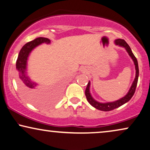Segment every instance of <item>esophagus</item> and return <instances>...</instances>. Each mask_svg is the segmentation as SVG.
<instances>
[{"label":"esophagus","instance_id":"34e87169","mask_svg":"<svg viewBox=\"0 0 150 150\" xmlns=\"http://www.w3.org/2000/svg\"><path fill=\"white\" fill-rule=\"evenodd\" d=\"M85 71H86V70H85V69H83V72H84V73H85Z\"/></svg>","mask_w":150,"mask_h":150}]
</instances>
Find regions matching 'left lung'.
<instances>
[{
	"mask_svg": "<svg viewBox=\"0 0 150 150\" xmlns=\"http://www.w3.org/2000/svg\"><path fill=\"white\" fill-rule=\"evenodd\" d=\"M115 44L117 46L124 48L127 51V52L128 53L129 56L131 57V59H132L133 62H134V66H135V70H136V75H135V79L133 81V83L131 85V87L129 89V91L127 94L124 97L120 98L117 100H115L114 102H98L97 100H96L94 98L92 97L91 93H90V85L91 83L89 81V83L87 84V88L85 90V96L87 98V100L89 103L91 104L92 106H93L94 108H96V109H98L100 110H102V111H110L117 108L120 106H122L123 104H126V102H128L130 100L132 97L134 95L135 90H136V87L137 85V82H138V78H139V65L138 62H137V58L134 57V54L132 52L130 47L128 46V44L125 42L124 40H121V39H117V40H115Z\"/></svg>",
	"mask_w": 150,
	"mask_h": 150,
	"instance_id": "left-lung-1",
	"label": "left lung"
}]
</instances>
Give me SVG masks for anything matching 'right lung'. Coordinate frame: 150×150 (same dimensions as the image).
<instances>
[{
	"label": "right lung",
	"instance_id": "1",
	"mask_svg": "<svg viewBox=\"0 0 150 150\" xmlns=\"http://www.w3.org/2000/svg\"><path fill=\"white\" fill-rule=\"evenodd\" d=\"M44 43L50 44V40L48 38H38L26 43L20 50L16 61L18 84L22 96L37 106H45L49 104V94L46 90L38 87V84L30 79L27 72V61L33 50Z\"/></svg>",
	"mask_w": 150,
	"mask_h": 150
}]
</instances>
